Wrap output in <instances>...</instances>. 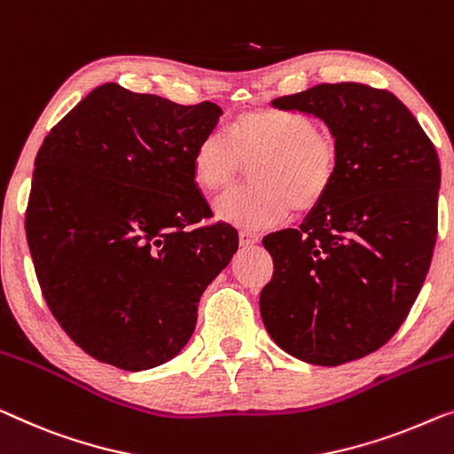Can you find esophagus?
<instances>
[{
	"mask_svg": "<svg viewBox=\"0 0 454 454\" xmlns=\"http://www.w3.org/2000/svg\"><path fill=\"white\" fill-rule=\"evenodd\" d=\"M239 240H240L242 247H253V245H256V242L261 240V236L254 234V232H248V230H240Z\"/></svg>",
	"mask_w": 454,
	"mask_h": 454,
	"instance_id": "1",
	"label": "esophagus"
}]
</instances>
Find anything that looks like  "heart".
Masks as SVG:
<instances>
[{
    "label": "heart",
    "mask_w": 454,
    "mask_h": 454,
    "mask_svg": "<svg viewBox=\"0 0 454 454\" xmlns=\"http://www.w3.org/2000/svg\"><path fill=\"white\" fill-rule=\"evenodd\" d=\"M338 157L334 134L306 114L250 110L230 121L228 132H207L192 165L195 184L222 192L256 160L250 171L254 187L222 195L215 214L245 228H270L292 209L303 215L322 204L336 179Z\"/></svg>",
    "instance_id": "heart-1"
}]
</instances>
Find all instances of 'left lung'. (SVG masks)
I'll use <instances>...</instances> for the list:
<instances>
[{
  "instance_id": "left-lung-1",
  "label": "left lung",
  "mask_w": 454,
  "mask_h": 454,
  "mask_svg": "<svg viewBox=\"0 0 454 454\" xmlns=\"http://www.w3.org/2000/svg\"><path fill=\"white\" fill-rule=\"evenodd\" d=\"M273 106L322 118L340 157L306 222L262 239L275 267L262 324L286 353L334 367L381 348L414 306L436 245L441 162L387 90L320 83Z\"/></svg>"
}]
</instances>
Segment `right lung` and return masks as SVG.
<instances>
[{
    "mask_svg": "<svg viewBox=\"0 0 454 454\" xmlns=\"http://www.w3.org/2000/svg\"><path fill=\"white\" fill-rule=\"evenodd\" d=\"M212 101L181 106L104 83L44 138L26 240L67 336L99 363L145 371L185 347L204 289L239 248L193 179L218 126Z\"/></svg>",
    "mask_w": 454,
    "mask_h": 454,
    "instance_id": "1",
    "label": "right lung"
}]
</instances>
